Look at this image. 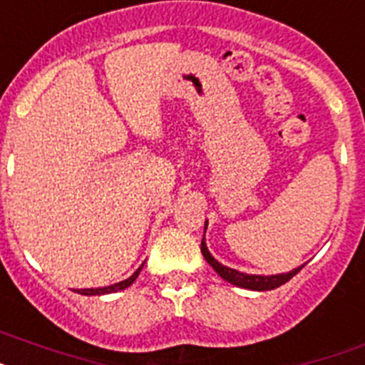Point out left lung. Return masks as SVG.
<instances>
[{"label":"left lung","instance_id":"obj_1","mask_svg":"<svg viewBox=\"0 0 365 365\" xmlns=\"http://www.w3.org/2000/svg\"><path fill=\"white\" fill-rule=\"evenodd\" d=\"M206 228H207V220H206ZM200 250H202V256L206 258V262L210 263L211 267L215 269V272L219 274L220 278H222V280L230 282V284H234V286H237V287L252 289V292H269V289H277V287H280L282 284H286V282L292 280L297 272L304 267V263H302L301 267L293 269V271L282 272V274H271V277H263V274H247V272L235 271V269L226 267V265H222V263L217 262V259L210 254V250H207L204 237H202Z\"/></svg>","mask_w":365,"mask_h":365}]
</instances>
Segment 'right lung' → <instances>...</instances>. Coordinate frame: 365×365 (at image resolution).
Returning <instances> with one entry per match:
<instances>
[{
    "label": "right lung",
    "instance_id": "add662e5",
    "mask_svg": "<svg viewBox=\"0 0 365 365\" xmlns=\"http://www.w3.org/2000/svg\"><path fill=\"white\" fill-rule=\"evenodd\" d=\"M140 269H143V265H140L139 269H137L133 274H131L130 278H125V280L118 282V284H113V286H107V287H94V289H81V295H106V293H115V292H120V289H125V287H130L133 282H135V278L139 277Z\"/></svg>",
    "mask_w": 365,
    "mask_h": 365
}]
</instances>
